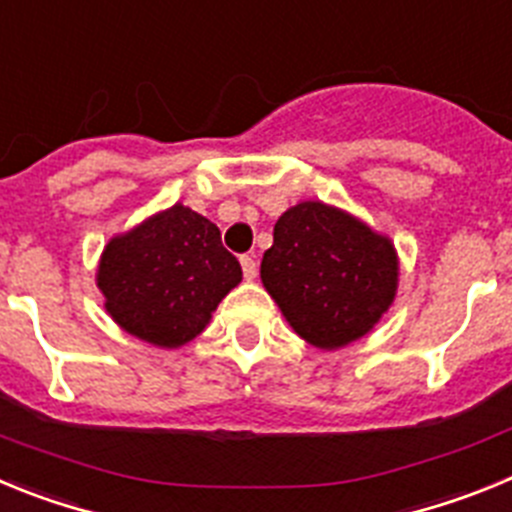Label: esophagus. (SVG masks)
Here are the masks:
<instances>
[{
    "label": "esophagus",
    "mask_w": 512,
    "mask_h": 512,
    "mask_svg": "<svg viewBox=\"0 0 512 512\" xmlns=\"http://www.w3.org/2000/svg\"><path fill=\"white\" fill-rule=\"evenodd\" d=\"M241 266H243V277L251 282V279H256V271H259V266H256V259L253 256H241Z\"/></svg>",
    "instance_id": "esophagus-1"
}]
</instances>
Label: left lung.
Segmentation results:
<instances>
[{"label": "left lung", "mask_w": 512, "mask_h": 512, "mask_svg": "<svg viewBox=\"0 0 512 512\" xmlns=\"http://www.w3.org/2000/svg\"><path fill=\"white\" fill-rule=\"evenodd\" d=\"M261 282L297 336L341 348L369 333L395 300V246L336 207L302 202L274 225Z\"/></svg>", "instance_id": "8db88e82"}]
</instances>
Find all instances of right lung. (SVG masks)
Instances as JSON below:
<instances>
[{
  "label": "right lung",
  "instance_id": "add662e5",
  "mask_svg": "<svg viewBox=\"0 0 512 512\" xmlns=\"http://www.w3.org/2000/svg\"><path fill=\"white\" fill-rule=\"evenodd\" d=\"M241 279V264L223 246L217 225L184 205L112 238L97 271L115 323L164 348L200 336Z\"/></svg>",
  "mask_w": 512,
  "mask_h": 512
}]
</instances>
